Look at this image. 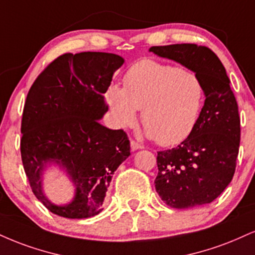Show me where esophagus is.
I'll use <instances>...</instances> for the list:
<instances>
[{
	"label": "esophagus",
	"mask_w": 255,
	"mask_h": 255,
	"mask_svg": "<svg viewBox=\"0 0 255 255\" xmlns=\"http://www.w3.org/2000/svg\"><path fill=\"white\" fill-rule=\"evenodd\" d=\"M130 148H131V151H136V149H141V148H143V146L141 145V143L136 142V141L131 140V141H130Z\"/></svg>",
	"instance_id": "1"
}]
</instances>
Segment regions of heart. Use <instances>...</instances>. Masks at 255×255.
<instances>
[{
  "label": "heart",
  "instance_id": "heart-1",
  "mask_svg": "<svg viewBox=\"0 0 255 255\" xmlns=\"http://www.w3.org/2000/svg\"><path fill=\"white\" fill-rule=\"evenodd\" d=\"M107 101L116 124H135L137 110L146 134L159 145L172 146L185 140L197 125L204 102V85L195 72L142 59L124 77V88L113 85Z\"/></svg>",
  "mask_w": 255,
  "mask_h": 255
}]
</instances>
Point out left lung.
<instances>
[{"instance_id": "1", "label": "left lung", "mask_w": 255, "mask_h": 255, "mask_svg": "<svg viewBox=\"0 0 255 255\" xmlns=\"http://www.w3.org/2000/svg\"><path fill=\"white\" fill-rule=\"evenodd\" d=\"M149 52L195 72L205 96L192 133L176 148L158 152L155 190L176 209L211 203L232 182L240 146V116L231 81L219 57L205 46H153Z\"/></svg>"}]
</instances>
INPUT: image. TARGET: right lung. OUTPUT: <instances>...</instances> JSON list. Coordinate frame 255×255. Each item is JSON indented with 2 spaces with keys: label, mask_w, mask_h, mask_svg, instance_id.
Returning <instances> with one entry per match:
<instances>
[{
  "label": "right lung",
  "mask_w": 255,
  "mask_h": 255,
  "mask_svg": "<svg viewBox=\"0 0 255 255\" xmlns=\"http://www.w3.org/2000/svg\"><path fill=\"white\" fill-rule=\"evenodd\" d=\"M125 59L106 52L65 53L38 76L24 102L21 158L35 197L51 213L88 219L103 210L113 174L130 155L122 129L100 124L108 112L103 95ZM51 164L69 177L75 196L57 206L45 197L43 173Z\"/></svg>",
  "instance_id": "right-lung-1"
}]
</instances>
